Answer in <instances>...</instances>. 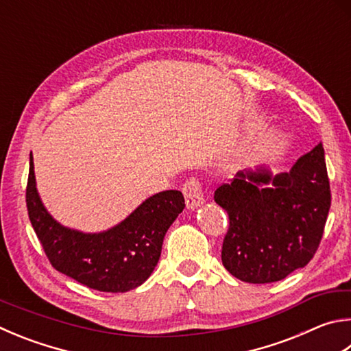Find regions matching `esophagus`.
Returning a JSON list of instances; mask_svg holds the SVG:
<instances>
[{
  "label": "esophagus",
  "instance_id": "34e87169",
  "mask_svg": "<svg viewBox=\"0 0 351 351\" xmlns=\"http://www.w3.org/2000/svg\"><path fill=\"white\" fill-rule=\"evenodd\" d=\"M182 193H184V197H186L187 208H190V210H195L196 207H199L204 202L201 184L196 180V178H190V180L184 182Z\"/></svg>",
  "mask_w": 351,
  "mask_h": 351
}]
</instances>
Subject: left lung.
Wrapping results in <instances>:
<instances>
[{
	"instance_id": "obj_1",
	"label": "left lung",
	"mask_w": 351,
	"mask_h": 351,
	"mask_svg": "<svg viewBox=\"0 0 351 351\" xmlns=\"http://www.w3.org/2000/svg\"><path fill=\"white\" fill-rule=\"evenodd\" d=\"M215 201L230 219L222 264L250 284L281 281L313 258L326 227L331 195L322 144L290 171H238L216 189Z\"/></svg>"
}]
</instances>
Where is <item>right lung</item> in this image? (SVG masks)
I'll use <instances>...</instances> for the list:
<instances>
[{
  "mask_svg": "<svg viewBox=\"0 0 351 351\" xmlns=\"http://www.w3.org/2000/svg\"><path fill=\"white\" fill-rule=\"evenodd\" d=\"M25 202L50 264L88 289L109 293L129 291L147 281L161 256L165 233L186 207L181 192L165 190L147 197L106 232L84 233L64 227L38 195L32 155Z\"/></svg>",
  "mask_w": 351,
  "mask_h": 351,
  "instance_id": "add662e5",
  "label": "right lung"
}]
</instances>
